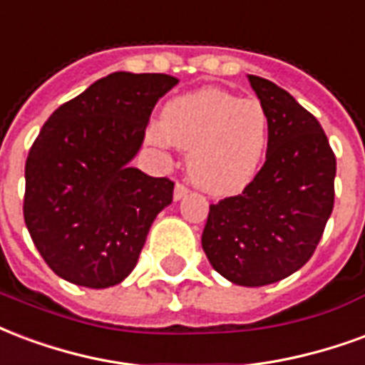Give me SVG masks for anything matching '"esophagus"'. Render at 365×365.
Wrapping results in <instances>:
<instances>
[{
	"label": "esophagus",
	"instance_id": "esophagus-1",
	"mask_svg": "<svg viewBox=\"0 0 365 365\" xmlns=\"http://www.w3.org/2000/svg\"><path fill=\"white\" fill-rule=\"evenodd\" d=\"M186 194H188V186L182 185V182H177V185H175V200L185 198Z\"/></svg>",
	"mask_w": 365,
	"mask_h": 365
}]
</instances>
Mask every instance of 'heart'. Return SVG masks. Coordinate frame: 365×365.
I'll use <instances>...</instances> for the list:
<instances>
[{"label":"heart","mask_w":365,"mask_h":365,"mask_svg":"<svg viewBox=\"0 0 365 365\" xmlns=\"http://www.w3.org/2000/svg\"><path fill=\"white\" fill-rule=\"evenodd\" d=\"M145 134L157 145L173 142L188 150L186 169L194 182L230 196L243 190L264 161L268 114L257 98L206 87L167 103L161 122Z\"/></svg>","instance_id":"obj_1"}]
</instances>
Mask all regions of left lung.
I'll use <instances>...</instances> for the list:
<instances>
[{"label": "left lung", "mask_w": 365, "mask_h": 365, "mask_svg": "<svg viewBox=\"0 0 365 365\" xmlns=\"http://www.w3.org/2000/svg\"><path fill=\"white\" fill-rule=\"evenodd\" d=\"M249 81L268 114L267 161L243 192L210 206L202 249L223 278L259 288L313 257L334 206L336 157L288 91L264 77Z\"/></svg>", "instance_id": "8db88e82"}]
</instances>
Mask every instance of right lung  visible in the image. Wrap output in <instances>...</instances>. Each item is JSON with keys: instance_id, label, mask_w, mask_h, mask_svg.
<instances>
[{"instance_id": "obj_1", "label": "right lung", "mask_w": 365, "mask_h": 365, "mask_svg": "<svg viewBox=\"0 0 365 365\" xmlns=\"http://www.w3.org/2000/svg\"><path fill=\"white\" fill-rule=\"evenodd\" d=\"M179 79L114 71L58 106L25 163L23 215L34 247L60 278L108 288L132 272L175 182L130 161L151 110Z\"/></svg>"}]
</instances>
